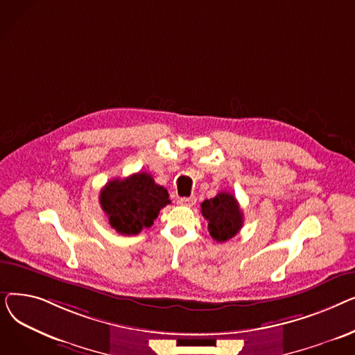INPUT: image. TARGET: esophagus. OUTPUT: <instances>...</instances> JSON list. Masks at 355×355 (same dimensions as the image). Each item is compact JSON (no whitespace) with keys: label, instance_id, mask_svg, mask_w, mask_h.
I'll return each instance as SVG.
<instances>
[{"label":"esophagus","instance_id":"obj_1","mask_svg":"<svg viewBox=\"0 0 355 355\" xmlns=\"http://www.w3.org/2000/svg\"><path fill=\"white\" fill-rule=\"evenodd\" d=\"M196 201H197L196 197H182L178 200V204L180 206H185V207H193Z\"/></svg>","mask_w":355,"mask_h":355}]
</instances>
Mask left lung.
<instances>
[{"label":"left lung","instance_id":"obj_1","mask_svg":"<svg viewBox=\"0 0 355 355\" xmlns=\"http://www.w3.org/2000/svg\"><path fill=\"white\" fill-rule=\"evenodd\" d=\"M201 214L209 223L210 236L223 243L234 237L243 226V213L236 197L221 191L210 200L201 202Z\"/></svg>","mask_w":355,"mask_h":355}]
</instances>
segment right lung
Here are the masks:
<instances>
[{
    "label": "right lung",
    "mask_w": 355,
    "mask_h": 355,
    "mask_svg": "<svg viewBox=\"0 0 355 355\" xmlns=\"http://www.w3.org/2000/svg\"><path fill=\"white\" fill-rule=\"evenodd\" d=\"M168 191L148 173H137L123 180H110L101 190L99 201L118 233L134 236L154 225L159 210L170 204Z\"/></svg>",
    "instance_id": "right-lung-1"
}]
</instances>
